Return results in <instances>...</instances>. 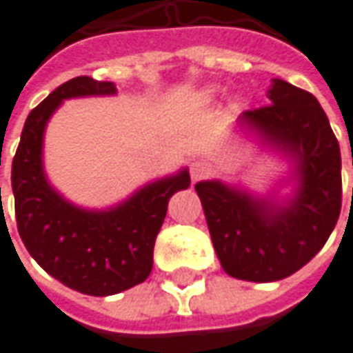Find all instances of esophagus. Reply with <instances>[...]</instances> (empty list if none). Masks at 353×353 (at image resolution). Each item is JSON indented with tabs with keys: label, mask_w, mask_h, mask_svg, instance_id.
Masks as SVG:
<instances>
[{
	"label": "esophagus",
	"mask_w": 353,
	"mask_h": 353,
	"mask_svg": "<svg viewBox=\"0 0 353 353\" xmlns=\"http://www.w3.org/2000/svg\"><path fill=\"white\" fill-rule=\"evenodd\" d=\"M209 174V168H207V163L203 161H193L192 165H190V176H192V181H199V179H203V177Z\"/></svg>",
	"instance_id": "34e87169"
}]
</instances>
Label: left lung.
Masks as SVG:
<instances>
[{"label": "left lung", "mask_w": 353, "mask_h": 353, "mask_svg": "<svg viewBox=\"0 0 353 353\" xmlns=\"http://www.w3.org/2000/svg\"><path fill=\"white\" fill-rule=\"evenodd\" d=\"M267 99L237 124L290 163L281 190H292L256 195L221 179L195 183L223 270L251 283L281 281L312 261L342 209L340 146L318 100L281 79H272Z\"/></svg>", "instance_id": "left-lung-1"}]
</instances>
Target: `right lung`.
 I'll return each instance as SVG.
<instances>
[{
	"label": "right lung",
	"mask_w": 353,
	"mask_h": 353,
	"mask_svg": "<svg viewBox=\"0 0 353 353\" xmlns=\"http://www.w3.org/2000/svg\"><path fill=\"white\" fill-rule=\"evenodd\" d=\"M114 83L77 77L33 108L11 165L17 231L29 254L53 279L88 296H110L144 283L170 197L190 188V170L154 179L106 209L74 205L51 185L43 165L45 128L69 99L112 97ZM1 201V188H0Z\"/></svg>",
	"instance_id": "1"
}]
</instances>
